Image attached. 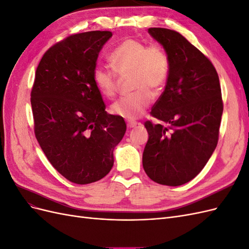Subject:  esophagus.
<instances>
[{"label": "esophagus", "mask_w": 249, "mask_h": 249, "mask_svg": "<svg viewBox=\"0 0 249 249\" xmlns=\"http://www.w3.org/2000/svg\"><path fill=\"white\" fill-rule=\"evenodd\" d=\"M137 124H137L136 122H132V120H131V122H127V123H126L127 127H130V129H133V127H136Z\"/></svg>", "instance_id": "obj_1"}]
</instances>
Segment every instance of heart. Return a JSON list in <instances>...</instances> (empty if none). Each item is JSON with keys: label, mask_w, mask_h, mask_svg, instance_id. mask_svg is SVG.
<instances>
[{"label": "heart", "mask_w": 249, "mask_h": 249, "mask_svg": "<svg viewBox=\"0 0 249 249\" xmlns=\"http://www.w3.org/2000/svg\"><path fill=\"white\" fill-rule=\"evenodd\" d=\"M110 62L119 76L131 73V86L135 91L112 105L113 114L127 120L140 117L166 86L170 74V58L161 46L143 42L135 37L120 41L110 55ZM96 88L111 99L117 91V77L103 66H97L92 73Z\"/></svg>", "instance_id": "heart-1"}]
</instances>
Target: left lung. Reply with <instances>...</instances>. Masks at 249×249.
<instances>
[{
    "mask_svg": "<svg viewBox=\"0 0 249 249\" xmlns=\"http://www.w3.org/2000/svg\"><path fill=\"white\" fill-rule=\"evenodd\" d=\"M170 58V74L146 120L144 171L154 182L180 186L196 177L215 150L223 102L218 73L210 59L175 30L149 28Z\"/></svg>",
    "mask_w": 249,
    "mask_h": 249,
    "instance_id": "left-lung-1",
    "label": "left lung"
}]
</instances>
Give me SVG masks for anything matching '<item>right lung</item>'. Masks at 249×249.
<instances>
[{
    "instance_id": "right-lung-1",
    "label": "right lung",
    "mask_w": 249,
    "mask_h": 249,
    "mask_svg": "<svg viewBox=\"0 0 249 249\" xmlns=\"http://www.w3.org/2000/svg\"><path fill=\"white\" fill-rule=\"evenodd\" d=\"M110 31L73 34L42 56L31 90L34 133L60 175L86 185L111 170L113 150L123 139V117L106 112L92 73Z\"/></svg>"
}]
</instances>
